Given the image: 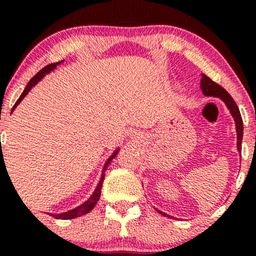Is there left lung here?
<instances>
[{
	"instance_id": "obj_1",
	"label": "left lung",
	"mask_w": 256,
	"mask_h": 256,
	"mask_svg": "<svg viewBox=\"0 0 256 256\" xmlns=\"http://www.w3.org/2000/svg\"><path fill=\"white\" fill-rule=\"evenodd\" d=\"M200 88H202V94H204L205 96L219 98L220 100L224 101V104L226 105V108H229L230 114H232V116L234 118L235 128H236L238 151H239V152H242V132H244V126H242V115H240L239 108H238V105L235 104V101L232 100V98L229 95V94H228V91L225 90V88H222V86L218 85L216 82H214L212 78H209L208 76H205V75H202V82H200ZM158 212H160L161 215L168 216V214L160 212V210H158Z\"/></svg>"
}]
</instances>
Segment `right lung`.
Instances as JSON below:
<instances>
[{
    "label": "right lung",
    "mask_w": 256,
    "mask_h": 256,
    "mask_svg": "<svg viewBox=\"0 0 256 256\" xmlns=\"http://www.w3.org/2000/svg\"><path fill=\"white\" fill-rule=\"evenodd\" d=\"M61 62H62V61H60V62H56V64H51V65H47V66H44V68H42V70L40 71V72H37L36 75H34V78H32L31 80H30V82L27 84V86H26V88H24V92L21 94V96H20V98H18V100L16 101V104H14V108H12V111H11V112H14V108H17V105H18V104L21 102L22 100H24V96H26L27 94L30 92V90H31V88H34V86L36 85L37 82H38V81H41L42 78H44V75H47V74H50V72H51L52 70H54V68H56V66H58L60 64H61ZM118 151H120V148H116V150L114 151V154H112V155H111L110 158H108V161H106V162H105V165H104L102 172H101V178H100V181H98V186H96V188H95V191H94V192H92V195H91V196L88 198V199L86 200V202H84V204H81L80 206L75 208V209H71V210H68V212H61V214H48V215H51V216H54V219H61V220H70V219H74V218L82 216V215H85V214H88V212H90L91 210H92L94 208H95V205L98 204V199H100V195H101V188H102L104 178H105V171H106V168H108V166L110 165V162H111V161H112V158H115L116 155H118ZM2 158H4V155H2Z\"/></svg>",
    "instance_id": "right-lung-1"
}]
</instances>
